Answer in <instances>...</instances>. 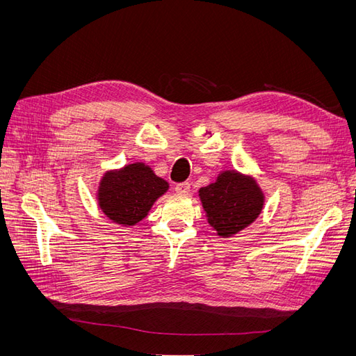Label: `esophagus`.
Returning <instances> with one entry per match:
<instances>
[{
	"mask_svg": "<svg viewBox=\"0 0 356 356\" xmlns=\"http://www.w3.org/2000/svg\"><path fill=\"white\" fill-rule=\"evenodd\" d=\"M175 191L179 193V195H188L190 184L188 182H179V184L175 186Z\"/></svg>",
	"mask_w": 356,
	"mask_h": 356,
	"instance_id": "1",
	"label": "esophagus"
}]
</instances>
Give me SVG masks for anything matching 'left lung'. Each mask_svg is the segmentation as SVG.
Here are the masks:
<instances>
[{
    "label": "left lung",
    "mask_w": 356,
    "mask_h": 356,
    "mask_svg": "<svg viewBox=\"0 0 356 356\" xmlns=\"http://www.w3.org/2000/svg\"><path fill=\"white\" fill-rule=\"evenodd\" d=\"M199 199L208 224L222 239L251 225L264 208V191L251 174L236 169L218 172L207 187L199 188Z\"/></svg>",
    "instance_id": "1"
}]
</instances>
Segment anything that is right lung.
<instances>
[{"label":"right lung","instance_id":"1","mask_svg":"<svg viewBox=\"0 0 356 356\" xmlns=\"http://www.w3.org/2000/svg\"><path fill=\"white\" fill-rule=\"evenodd\" d=\"M169 190V182L144 161L108 169L101 177L95 196L106 218L131 227L144 220L154 202Z\"/></svg>","mask_w":356,"mask_h":356}]
</instances>
